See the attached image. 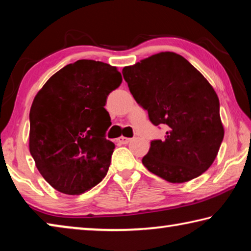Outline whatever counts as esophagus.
Returning a JSON list of instances; mask_svg holds the SVG:
<instances>
[{
    "mask_svg": "<svg viewBox=\"0 0 251 251\" xmlns=\"http://www.w3.org/2000/svg\"><path fill=\"white\" fill-rule=\"evenodd\" d=\"M130 141H131V138L124 137V136H122V137H120V138L117 139V142L120 143L121 145H126V144H128Z\"/></svg>",
    "mask_w": 251,
    "mask_h": 251,
    "instance_id": "1",
    "label": "esophagus"
}]
</instances>
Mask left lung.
<instances>
[{
	"label": "left lung",
	"mask_w": 251,
	"mask_h": 251,
	"mask_svg": "<svg viewBox=\"0 0 251 251\" xmlns=\"http://www.w3.org/2000/svg\"><path fill=\"white\" fill-rule=\"evenodd\" d=\"M137 104L165 139L151 142L143 164L169 182L201 176L214 163L224 139L219 100L211 85L180 55L161 52L123 69Z\"/></svg>",
	"instance_id": "1"
}]
</instances>
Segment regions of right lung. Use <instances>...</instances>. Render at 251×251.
<instances>
[{
    "instance_id": "obj_1",
    "label": "right lung",
    "mask_w": 251,
    "mask_h": 251,
    "mask_svg": "<svg viewBox=\"0 0 251 251\" xmlns=\"http://www.w3.org/2000/svg\"><path fill=\"white\" fill-rule=\"evenodd\" d=\"M116 67L79 59L56 72L29 110V152L44 179L58 192L79 195L107 174L115 145L105 138L104 108L122 84Z\"/></svg>"
}]
</instances>
